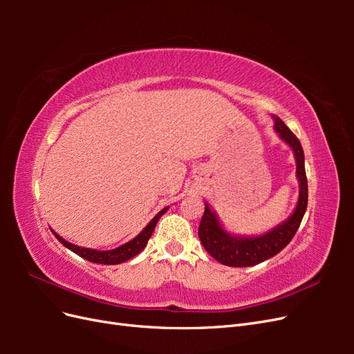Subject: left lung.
<instances>
[{"instance_id": "obj_1", "label": "left lung", "mask_w": 354, "mask_h": 354, "mask_svg": "<svg viewBox=\"0 0 354 354\" xmlns=\"http://www.w3.org/2000/svg\"><path fill=\"white\" fill-rule=\"evenodd\" d=\"M274 118V130L282 140L292 149L297 162V178L299 183V195L294 212L279 226L260 236H234L223 229L217 214L205 203L198 234L207 252L218 263L230 267H250L279 254L292 241L299 224L304 217L308 199L307 177L304 168V152L295 134L289 130L279 116Z\"/></svg>"}]
</instances>
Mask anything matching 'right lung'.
Returning <instances> with one entry per match:
<instances>
[{
	"mask_svg": "<svg viewBox=\"0 0 354 354\" xmlns=\"http://www.w3.org/2000/svg\"><path fill=\"white\" fill-rule=\"evenodd\" d=\"M167 209H168V207L164 208V209H160L156 214V216L151 220V223H149L147 226L140 233H138L134 239H131L130 242H127L121 246H118V248H115V250H109V251L82 248V246L73 245V243L65 241L62 236H59V234L55 230H51V232L55 233V236L59 239L60 243H63L68 250H71L75 254H78L80 257H82V259H85V260H88L91 263H97V264H108V266L120 264V263H124L127 260L133 259V257H136L138 252H142L145 250V246L147 245V241L151 239L152 233L155 230L156 223L167 212Z\"/></svg>",
	"mask_w": 354,
	"mask_h": 354,
	"instance_id": "1",
	"label": "right lung"
}]
</instances>
